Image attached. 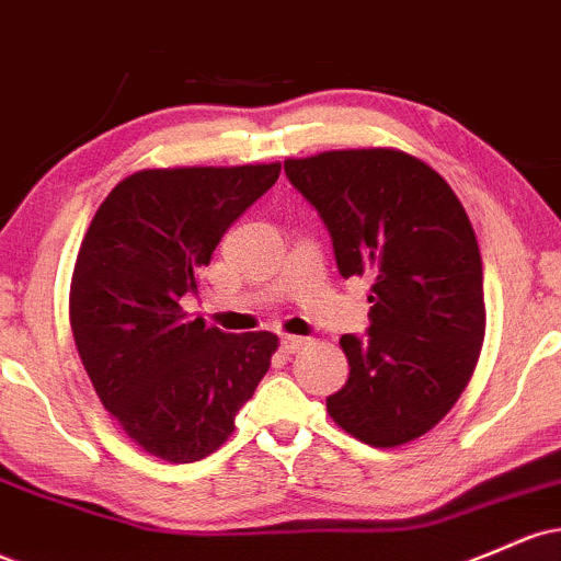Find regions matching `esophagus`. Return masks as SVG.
Returning <instances> with one entry per match:
<instances>
[{
    "instance_id": "obj_1",
    "label": "esophagus",
    "mask_w": 561,
    "mask_h": 561,
    "mask_svg": "<svg viewBox=\"0 0 561 561\" xmlns=\"http://www.w3.org/2000/svg\"><path fill=\"white\" fill-rule=\"evenodd\" d=\"M309 343V337H300V335H285L282 337V348H285V354H295V351H300Z\"/></svg>"
}]
</instances>
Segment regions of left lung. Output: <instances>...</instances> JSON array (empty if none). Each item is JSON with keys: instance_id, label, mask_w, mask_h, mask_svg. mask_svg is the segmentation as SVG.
<instances>
[{"instance_id": "8db88e82", "label": "left lung", "mask_w": 561, "mask_h": 561, "mask_svg": "<svg viewBox=\"0 0 561 561\" xmlns=\"http://www.w3.org/2000/svg\"><path fill=\"white\" fill-rule=\"evenodd\" d=\"M322 215L341 276L373 282L370 330L343 335L348 380L328 412L354 439L402 447L469 386L484 341L482 255L450 183L399 149L285 159Z\"/></svg>"}]
</instances>
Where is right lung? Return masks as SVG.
<instances>
[{"label": "right lung", "mask_w": 561, "mask_h": 561, "mask_svg": "<svg viewBox=\"0 0 561 561\" xmlns=\"http://www.w3.org/2000/svg\"><path fill=\"white\" fill-rule=\"evenodd\" d=\"M279 170H138L111 188L79 244L69 293L79 359L103 408L153 458L194 463L218 450L279 348L274 332L226 335L181 306Z\"/></svg>", "instance_id": "obj_1"}]
</instances>
